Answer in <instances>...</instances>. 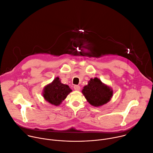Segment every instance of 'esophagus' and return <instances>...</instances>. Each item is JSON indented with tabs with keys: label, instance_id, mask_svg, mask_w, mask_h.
<instances>
[{
	"label": "esophagus",
	"instance_id": "34e87169",
	"mask_svg": "<svg viewBox=\"0 0 153 153\" xmlns=\"http://www.w3.org/2000/svg\"><path fill=\"white\" fill-rule=\"evenodd\" d=\"M74 89H75V90H79L81 87H80V86L78 85H75L74 86Z\"/></svg>",
	"mask_w": 153,
	"mask_h": 153
}]
</instances>
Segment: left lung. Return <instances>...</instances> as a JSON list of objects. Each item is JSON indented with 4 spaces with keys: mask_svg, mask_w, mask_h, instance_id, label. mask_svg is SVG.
Instances as JSON below:
<instances>
[{
    "mask_svg": "<svg viewBox=\"0 0 153 153\" xmlns=\"http://www.w3.org/2000/svg\"><path fill=\"white\" fill-rule=\"evenodd\" d=\"M82 93L87 102L94 107L107 104L113 97L112 89L98 78L90 79L88 84L84 87Z\"/></svg>",
    "mask_w": 153,
    "mask_h": 153,
    "instance_id": "obj_1",
    "label": "left lung"
}]
</instances>
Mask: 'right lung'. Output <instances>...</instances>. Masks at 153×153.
I'll return each mask as SVG.
<instances>
[{"label":"right lung","instance_id":"right-lung-1","mask_svg":"<svg viewBox=\"0 0 153 153\" xmlns=\"http://www.w3.org/2000/svg\"><path fill=\"white\" fill-rule=\"evenodd\" d=\"M71 91L72 90L68 85L62 84L59 78L56 77L51 83L45 87L43 96L46 101L58 106L66 99Z\"/></svg>","mask_w":153,"mask_h":153}]
</instances>
